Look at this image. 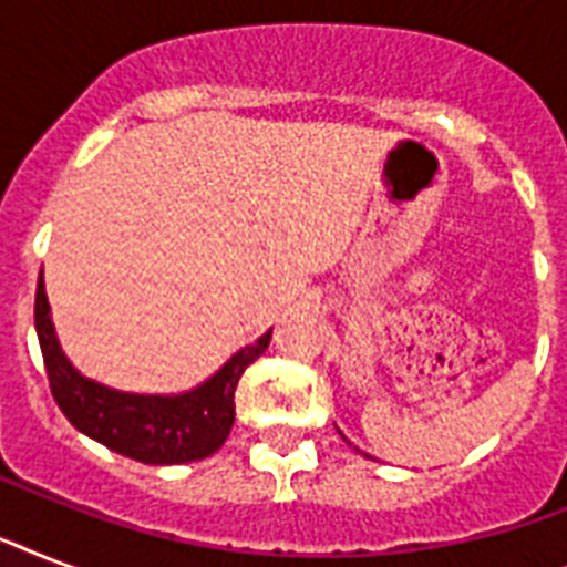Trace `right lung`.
<instances>
[{
    "label": "right lung",
    "mask_w": 567,
    "mask_h": 567,
    "mask_svg": "<svg viewBox=\"0 0 567 567\" xmlns=\"http://www.w3.org/2000/svg\"><path fill=\"white\" fill-rule=\"evenodd\" d=\"M34 329L47 364L49 388L66 421L87 439L144 465H185L223 447L235 423V388L249 364L265 353L270 332L244 347L203 385L185 394H126L75 371L58 344L47 288L40 274Z\"/></svg>",
    "instance_id": "1"
}]
</instances>
